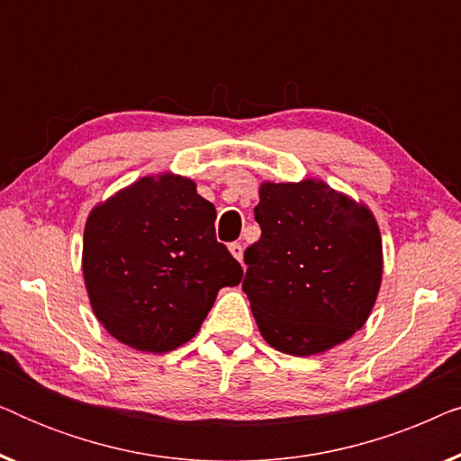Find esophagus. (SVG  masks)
<instances>
[{
    "label": "esophagus",
    "instance_id": "obj_1",
    "mask_svg": "<svg viewBox=\"0 0 461 461\" xmlns=\"http://www.w3.org/2000/svg\"><path fill=\"white\" fill-rule=\"evenodd\" d=\"M229 249H230V254L235 256L239 262H243V245H241V243H239V241L230 243V245H229Z\"/></svg>",
    "mask_w": 461,
    "mask_h": 461
}]
</instances>
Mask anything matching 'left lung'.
Returning <instances> with one entry per match:
<instances>
[{
	"mask_svg": "<svg viewBox=\"0 0 461 461\" xmlns=\"http://www.w3.org/2000/svg\"><path fill=\"white\" fill-rule=\"evenodd\" d=\"M262 235L245 249L243 292L273 348L317 355L361 330L382 283V239L365 205L317 180L260 186Z\"/></svg>",
	"mask_w": 461,
	"mask_h": 461,
	"instance_id": "left-lung-1",
	"label": "left lung"
}]
</instances>
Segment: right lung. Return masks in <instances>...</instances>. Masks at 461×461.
<instances>
[{
    "instance_id": "right-lung-1",
    "label": "right lung",
    "mask_w": 461,
    "mask_h": 461,
    "mask_svg": "<svg viewBox=\"0 0 461 461\" xmlns=\"http://www.w3.org/2000/svg\"><path fill=\"white\" fill-rule=\"evenodd\" d=\"M216 207L180 176L142 178L94 207L84 276L94 314L119 342L167 352L199 331L243 268L218 243Z\"/></svg>"
}]
</instances>
